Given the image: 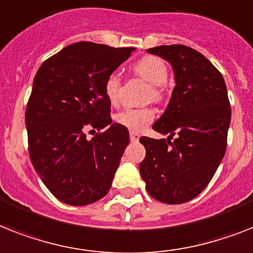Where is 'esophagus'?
Returning <instances> with one entry per match:
<instances>
[{"label":"esophagus","mask_w":253,"mask_h":253,"mask_svg":"<svg viewBox=\"0 0 253 253\" xmlns=\"http://www.w3.org/2000/svg\"><path fill=\"white\" fill-rule=\"evenodd\" d=\"M129 135H130L131 142H138L139 137H141V135H139V133H137V131H133V130L129 131Z\"/></svg>","instance_id":"1"}]
</instances>
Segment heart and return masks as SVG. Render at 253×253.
I'll list each match as a JSON object with an SVG mask.
<instances>
[{
	"label": "heart",
	"instance_id": "1",
	"mask_svg": "<svg viewBox=\"0 0 253 253\" xmlns=\"http://www.w3.org/2000/svg\"><path fill=\"white\" fill-rule=\"evenodd\" d=\"M133 74L150 83L147 91V99L162 101L164 95V86L168 80V67L166 62L156 55H146L135 62L133 66ZM104 95L112 106H116L120 101L122 79L116 72H112L104 81ZM155 119V111L150 107L125 108L115 115V122L133 131H141L147 128Z\"/></svg>",
	"mask_w": 253,
	"mask_h": 253
}]
</instances>
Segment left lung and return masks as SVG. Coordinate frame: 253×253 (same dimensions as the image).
Returning <instances> with one entry per match:
<instances>
[{"label":"left lung","mask_w":253,"mask_h":253,"mask_svg":"<svg viewBox=\"0 0 253 253\" xmlns=\"http://www.w3.org/2000/svg\"><path fill=\"white\" fill-rule=\"evenodd\" d=\"M147 53L170 63L176 86L167 110L152 125L169 137H141L146 158L139 172L154 199L186 203L206 189L226 151L231 119L226 85L220 71L191 47L164 45Z\"/></svg>","instance_id":"obj_1"}]
</instances>
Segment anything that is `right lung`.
Listing matches in <instances>:
<instances>
[{"instance_id":"1","label":"right lung","mask_w":253,"mask_h":253,"mask_svg":"<svg viewBox=\"0 0 253 253\" xmlns=\"http://www.w3.org/2000/svg\"><path fill=\"white\" fill-rule=\"evenodd\" d=\"M133 50L81 41L50 56L37 71L26 108L29 158L63 203L91 204L111 187L129 133L112 124L103 86ZM95 130L87 140V131Z\"/></svg>"}]
</instances>
